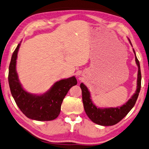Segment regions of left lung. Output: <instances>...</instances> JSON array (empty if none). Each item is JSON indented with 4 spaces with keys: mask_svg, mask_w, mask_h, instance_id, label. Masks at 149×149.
<instances>
[{
    "mask_svg": "<svg viewBox=\"0 0 149 149\" xmlns=\"http://www.w3.org/2000/svg\"><path fill=\"white\" fill-rule=\"evenodd\" d=\"M129 41L132 46L131 42L130 40ZM134 52L135 54V61L138 66L137 90L132 98L120 107L106 109L97 108L91 100L90 93L88 91L87 87L83 83L80 84V88L82 90V101L85 112L89 118L94 123L105 126H113L119 122L122 119H123L127 113L131 111V109L134 107L136 103L141 90V73L139 61L137 58L134 49Z\"/></svg>",
    "mask_w": 149,
    "mask_h": 149,
    "instance_id": "left-lung-1",
    "label": "left lung"
}]
</instances>
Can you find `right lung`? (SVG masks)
<instances>
[{
	"label": "right lung",
	"instance_id": "add662e5",
	"mask_svg": "<svg viewBox=\"0 0 149 149\" xmlns=\"http://www.w3.org/2000/svg\"><path fill=\"white\" fill-rule=\"evenodd\" d=\"M20 44L13 52L9 65L8 82L12 97L21 111L29 118L38 121H49L59 116L61 106L70 88L77 85L74 77L56 82L50 90L42 95H34L23 90L15 69Z\"/></svg>",
	"mask_w": 149,
	"mask_h": 149
}]
</instances>
